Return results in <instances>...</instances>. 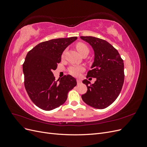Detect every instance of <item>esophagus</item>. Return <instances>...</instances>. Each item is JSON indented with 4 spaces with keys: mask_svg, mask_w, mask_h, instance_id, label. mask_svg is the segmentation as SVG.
I'll use <instances>...</instances> for the list:
<instances>
[{
    "mask_svg": "<svg viewBox=\"0 0 147 147\" xmlns=\"http://www.w3.org/2000/svg\"><path fill=\"white\" fill-rule=\"evenodd\" d=\"M77 84H80V83H81V82H82L81 80H80V79H77Z\"/></svg>",
    "mask_w": 147,
    "mask_h": 147,
    "instance_id": "obj_1",
    "label": "esophagus"
}]
</instances>
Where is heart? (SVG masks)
Segmentation results:
<instances>
[{"label": "heart", "mask_w": 147, "mask_h": 147, "mask_svg": "<svg viewBox=\"0 0 147 147\" xmlns=\"http://www.w3.org/2000/svg\"><path fill=\"white\" fill-rule=\"evenodd\" d=\"M76 48L78 51L80 53V55H82L84 53L89 52V49L88 47L85 44H84L83 43H78L76 45ZM84 67L82 65H75L71 67L69 71L70 74L74 75V76H78V75L84 70Z\"/></svg>", "instance_id": "heart-1"}]
</instances>
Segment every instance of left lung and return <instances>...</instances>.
Wrapping results in <instances>:
<instances>
[{
  "label": "left lung",
  "instance_id": "obj_1",
  "mask_svg": "<svg viewBox=\"0 0 147 147\" xmlns=\"http://www.w3.org/2000/svg\"><path fill=\"white\" fill-rule=\"evenodd\" d=\"M88 43L94 53V62L86 77L96 78L91 84L84 80L88 90L82 96L83 100L92 107L103 109L117 99L122 89L124 79V63L118 51L108 42L91 36H81Z\"/></svg>",
  "mask_w": 147,
  "mask_h": 147
}]
</instances>
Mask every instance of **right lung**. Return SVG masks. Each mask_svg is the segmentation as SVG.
<instances>
[{
    "label": "right lung",
    "mask_w": 147,
    "mask_h": 147,
    "mask_svg": "<svg viewBox=\"0 0 147 147\" xmlns=\"http://www.w3.org/2000/svg\"><path fill=\"white\" fill-rule=\"evenodd\" d=\"M77 37L52 39L38 44L29 51L23 65L26 90L38 107L50 111L63 105L70 90L77 85L70 75L55 79L52 71L61 61L65 49Z\"/></svg>",
    "instance_id": "right-lung-1"
}]
</instances>
